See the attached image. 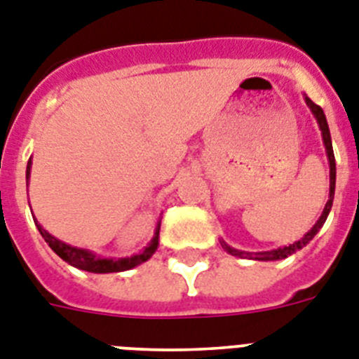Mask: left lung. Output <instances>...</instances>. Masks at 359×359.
Listing matches in <instances>:
<instances>
[{
  "instance_id": "1",
  "label": "left lung",
  "mask_w": 359,
  "mask_h": 359,
  "mask_svg": "<svg viewBox=\"0 0 359 359\" xmlns=\"http://www.w3.org/2000/svg\"><path fill=\"white\" fill-rule=\"evenodd\" d=\"M306 104H309V107L312 109V113L316 114V118H318L319 128H321V135H323V142H325V149H327L328 162H330V195H328V201H327V204H325L323 213H321V217L318 219V222L312 226V230H310L309 233L303 237V239L297 241V243H294V245L285 246V248L272 250V252H257V254H250V252H241V250L230 248V246L226 245V243H222V246H224V250L228 252V254L239 255V257L257 259V261H276V259H285V257H288V255L294 254V252H297V250L303 248V246L309 245V241L314 239V236L319 231V228H321V226L325 224V221H327L328 212H330V208H332L334 188H336V158H334L332 142H330V131H328V123H327V118H325L323 109H321L318 104H314V102L310 100V98H306Z\"/></svg>"
}]
</instances>
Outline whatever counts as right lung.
Instances as JSON below:
<instances>
[{
	"label": "right lung",
	"instance_id": "add662e5",
	"mask_svg": "<svg viewBox=\"0 0 359 359\" xmlns=\"http://www.w3.org/2000/svg\"><path fill=\"white\" fill-rule=\"evenodd\" d=\"M29 170H31V161L27 164V179H29ZM38 230H40L41 237L45 239V243L50 246V248L63 259V261H67L69 264L72 266L80 268V270H87V272L93 273H109V272H123V270H129V268L138 266L140 263L147 261V259L151 257L155 254L156 246H158V231H161V224L156 226L155 237L149 243L146 250H144L142 254L133 255V257H126V259H102L98 255L91 254V252H87V250L82 248H74V246H69L62 241H58L56 237H53L47 230H43L38 222Z\"/></svg>",
	"mask_w": 359,
	"mask_h": 359
}]
</instances>
